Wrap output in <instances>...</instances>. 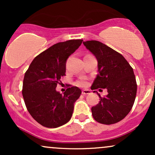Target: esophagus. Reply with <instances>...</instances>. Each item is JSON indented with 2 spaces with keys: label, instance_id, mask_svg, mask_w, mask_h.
<instances>
[{
  "label": "esophagus",
  "instance_id": "1",
  "mask_svg": "<svg viewBox=\"0 0 155 155\" xmlns=\"http://www.w3.org/2000/svg\"><path fill=\"white\" fill-rule=\"evenodd\" d=\"M81 93H82L83 95H89V94L91 93V90H83L82 92H81Z\"/></svg>",
  "mask_w": 155,
  "mask_h": 155
}]
</instances>
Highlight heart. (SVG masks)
Returning <instances> with one entry per match:
<instances>
[{
    "label": "heart",
    "instance_id": "1",
    "mask_svg": "<svg viewBox=\"0 0 155 155\" xmlns=\"http://www.w3.org/2000/svg\"><path fill=\"white\" fill-rule=\"evenodd\" d=\"M76 84L80 87H85L87 84V79H85V78H81V79H80L79 81L76 82Z\"/></svg>",
    "mask_w": 155,
    "mask_h": 155
}]
</instances>
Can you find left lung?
I'll list each match as a JSON object with an SVG mask.
<instances>
[{"label": "left lung", "mask_w": 155, "mask_h": 155, "mask_svg": "<svg viewBox=\"0 0 155 155\" xmlns=\"http://www.w3.org/2000/svg\"><path fill=\"white\" fill-rule=\"evenodd\" d=\"M95 57L97 71L91 90L106 89L108 95L91 108L93 118L101 124L120 122L132 108L137 92L136 80L132 67L122 54L97 41H83ZM95 92V91H94Z\"/></svg>", "instance_id": "1"}]
</instances>
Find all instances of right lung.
<instances>
[{"mask_svg":"<svg viewBox=\"0 0 155 155\" xmlns=\"http://www.w3.org/2000/svg\"><path fill=\"white\" fill-rule=\"evenodd\" d=\"M82 41L77 39L54 44L35 57L25 74L22 95L27 109L44 127H58L71 118L81 90L71 87L62 95L56 87L65 75L68 58Z\"/></svg>","mask_w":155,"mask_h":155,"instance_id":"obj_1","label":"right lung"}]
</instances>
